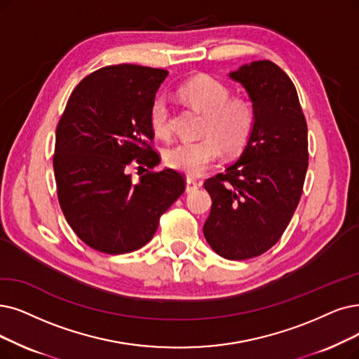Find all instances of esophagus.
Returning a JSON list of instances; mask_svg holds the SVG:
<instances>
[{"label":"esophagus","instance_id":"34e87169","mask_svg":"<svg viewBox=\"0 0 359 359\" xmlns=\"http://www.w3.org/2000/svg\"><path fill=\"white\" fill-rule=\"evenodd\" d=\"M198 187H200V184L197 181H194L193 178H190V177L187 178V181H185V191H187V193H193Z\"/></svg>","mask_w":359,"mask_h":359}]
</instances>
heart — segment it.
Returning a JSON list of instances; mask_svg holds the SVG:
<instances>
[{
	"mask_svg": "<svg viewBox=\"0 0 359 359\" xmlns=\"http://www.w3.org/2000/svg\"><path fill=\"white\" fill-rule=\"evenodd\" d=\"M226 85L213 76L200 74L178 88L185 103L203 113L202 140L184 141L165 153L169 168L187 175H200L218 159L221 149L226 154L245 150L255 133L256 109L245 95H229ZM151 130L156 135L169 134V109L163 98H156L149 113Z\"/></svg>",
	"mask_w": 359,
	"mask_h": 359,
	"instance_id": "1",
	"label": "heart"
}]
</instances>
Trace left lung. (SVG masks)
<instances>
[{"label":"left lung","mask_w":359,"mask_h":359,"mask_svg":"<svg viewBox=\"0 0 359 359\" xmlns=\"http://www.w3.org/2000/svg\"><path fill=\"white\" fill-rule=\"evenodd\" d=\"M229 76L246 88L256 126L240 159L203 184L212 197L203 234L225 259L245 261L276 245L299 205L308 126L292 79L276 63L253 62Z\"/></svg>","instance_id":"obj_1"}]
</instances>
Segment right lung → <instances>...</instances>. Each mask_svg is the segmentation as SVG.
I'll use <instances>...</instances> for the list:
<instances>
[{
    "label": "right lung",
    "mask_w": 359,
    "mask_h": 359,
    "mask_svg": "<svg viewBox=\"0 0 359 359\" xmlns=\"http://www.w3.org/2000/svg\"><path fill=\"white\" fill-rule=\"evenodd\" d=\"M166 76L165 69L138 65L98 69L72 91L57 123V197L70 228L94 250L121 255L147 245L185 190L180 172L153 170L161 154L149 113Z\"/></svg>",
    "instance_id": "obj_1"
}]
</instances>
